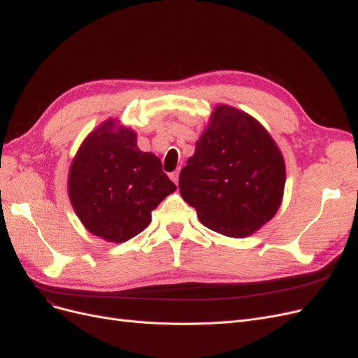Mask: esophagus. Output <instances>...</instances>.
Instances as JSON below:
<instances>
[{"label":"esophagus","instance_id":"esophagus-1","mask_svg":"<svg viewBox=\"0 0 358 358\" xmlns=\"http://www.w3.org/2000/svg\"><path fill=\"white\" fill-rule=\"evenodd\" d=\"M170 179L176 183L178 185V182H179V170H176V171H173V173H170Z\"/></svg>","mask_w":358,"mask_h":358}]
</instances>
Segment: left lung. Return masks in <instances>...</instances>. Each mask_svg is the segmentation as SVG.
Listing matches in <instances>:
<instances>
[{
  "label": "left lung",
  "mask_w": 358,
  "mask_h": 358,
  "mask_svg": "<svg viewBox=\"0 0 358 358\" xmlns=\"http://www.w3.org/2000/svg\"><path fill=\"white\" fill-rule=\"evenodd\" d=\"M285 162L266 128L221 104L180 170L182 199L208 229L246 237L270 221L284 196Z\"/></svg>",
  "instance_id": "obj_1"
}]
</instances>
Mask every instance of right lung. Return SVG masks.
Listing matches in <instances>:
<instances>
[{
    "label": "right lung",
    "mask_w": 358,
    "mask_h": 358,
    "mask_svg": "<svg viewBox=\"0 0 358 358\" xmlns=\"http://www.w3.org/2000/svg\"><path fill=\"white\" fill-rule=\"evenodd\" d=\"M175 189L159 158L142 152L133 129L112 117L83 140L69 173V197L85 229L115 243L142 233Z\"/></svg>",
    "instance_id": "1"
}]
</instances>
